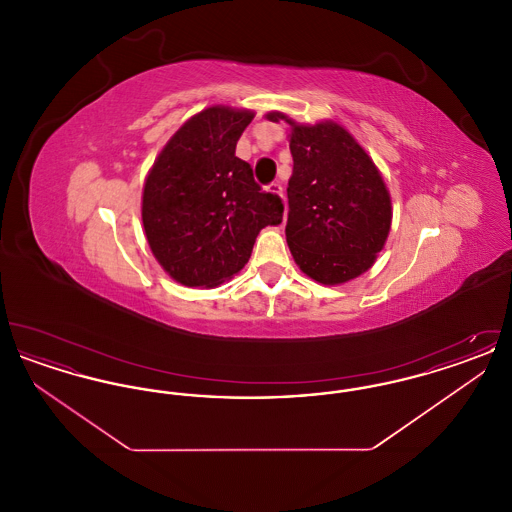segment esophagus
<instances>
[{"label":"esophagus","mask_w":512,"mask_h":512,"mask_svg":"<svg viewBox=\"0 0 512 512\" xmlns=\"http://www.w3.org/2000/svg\"><path fill=\"white\" fill-rule=\"evenodd\" d=\"M268 192H270V194L280 195V197H282V184H280V182H272V184L268 186Z\"/></svg>","instance_id":"1"}]
</instances>
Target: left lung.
Instances as JSON below:
<instances>
[{
    "mask_svg": "<svg viewBox=\"0 0 512 512\" xmlns=\"http://www.w3.org/2000/svg\"><path fill=\"white\" fill-rule=\"evenodd\" d=\"M290 124L293 172L288 182L286 242L293 261L324 286H340L374 265L390 234L388 186L353 134L336 121Z\"/></svg>",
    "mask_w": 512,
    "mask_h": 512,
    "instance_id": "obj_1",
    "label": "left lung"
}]
</instances>
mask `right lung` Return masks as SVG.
<instances>
[{
    "label": "right lung",
    "instance_id": "obj_1",
    "mask_svg": "<svg viewBox=\"0 0 512 512\" xmlns=\"http://www.w3.org/2000/svg\"><path fill=\"white\" fill-rule=\"evenodd\" d=\"M251 109L207 107L157 155L142 192V222L157 263L186 288H217L238 274L265 226L282 222L280 197L265 194L236 144Z\"/></svg>",
    "mask_w": 512,
    "mask_h": 512
}]
</instances>
